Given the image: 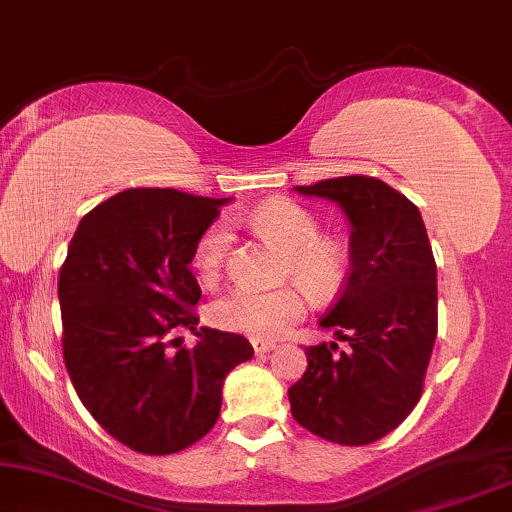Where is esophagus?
Masks as SVG:
<instances>
[{
  "instance_id": "obj_1",
  "label": "esophagus",
  "mask_w": 512,
  "mask_h": 512,
  "mask_svg": "<svg viewBox=\"0 0 512 512\" xmlns=\"http://www.w3.org/2000/svg\"><path fill=\"white\" fill-rule=\"evenodd\" d=\"M251 347H254L256 354H268V352H272V349H275L277 345H275V342H270V340L251 338Z\"/></svg>"
}]
</instances>
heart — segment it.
Here are the masks:
<instances>
[{
    "mask_svg": "<svg viewBox=\"0 0 512 512\" xmlns=\"http://www.w3.org/2000/svg\"><path fill=\"white\" fill-rule=\"evenodd\" d=\"M244 223L261 240L286 251L284 272L296 277L312 296L328 298L340 289L347 275V249L335 237H324L310 209L291 200H270L244 216ZM233 249V228L216 219L202 230L193 247V268L205 284H214L226 268ZM305 314V293L300 286L254 289L237 286L209 305V321L226 331L277 338Z\"/></svg>",
    "mask_w": 512,
    "mask_h": 512,
    "instance_id": "b5f03b06",
    "label": "heart"
}]
</instances>
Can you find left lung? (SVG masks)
Masks as SVG:
<instances>
[{
    "label": "left lung",
    "mask_w": 512,
    "mask_h": 512,
    "mask_svg": "<svg viewBox=\"0 0 512 512\" xmlns=\"http://www.w3.org/2000/svg\"><path fill=\"white\" fill-rule=\"evenodd\" d=\"M298 193L338 202L349 237V275L319 326L345 340L307 347L289 389L291 415L314 436L368 445L394 431L424 389L438 335L436 261L422 214L375 177H335Z\"/></svg>",
    "instance_id": "left-lung-1"
}]
</instances>
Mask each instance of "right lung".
<instances>
[{"mask_svg": "<svg viewBox=\"0 0 512 512\" xmlns=\"http://www.w3.org/2000/svg\"><path fill=\"white\" fill-rule=\"evenodd\" d=\"M226 202L128 188L90 209L69 242L58 279L69 380L95 422L135 452L198 443L219 419L226 375L254 356L247 338L198 328L193 312V247ZM181 327L199 335L193 350L169 340Z\"/></svg>", "mask_w": 512, "mask_h": 512, "instance_id": "1", "label": "right lung"}]
</instances>
